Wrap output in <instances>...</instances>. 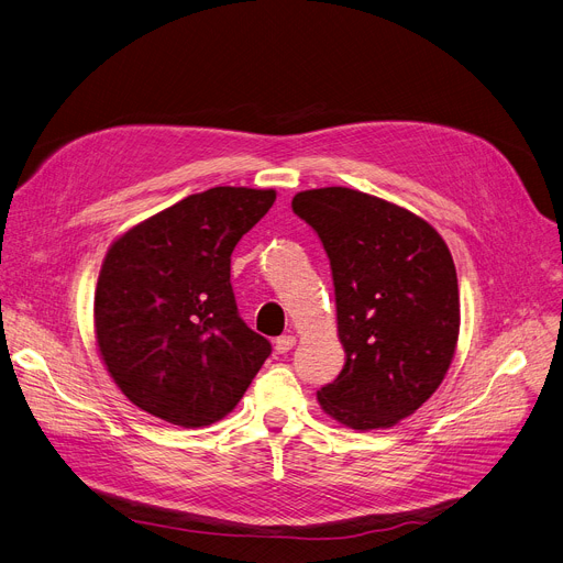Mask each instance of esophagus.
<instances>
[{"instance_id":"1","label":"esophagus","mask_w":563,"mask_h":563,"mask_svg":"<svg viewBox=\"0 0 563 563\" xmlns=\"http://www.w3.org/2000/svg\"><path fill=\"white\" fill-rule=\"evenodd\" d=\"M274 344H276L278 353H289L296 346V336L294 334H283V336H278Z\"/></svg>"}]
</instances>
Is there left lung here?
Returning <instances> with one entry per match:
<instances>
[{
    "label": "left lung",
    "instance_id": "obj_1",
    "mask_svg": "<svg viewBox=\"0 0 563 563\" xmlns=\"http://www.w3.org/2000/svg\"><path fill=\"white\" fill-rule=\"evenodd\" d=\"M291 208L328 253L346 353L319 405L353 430L391 428L439 389L455 357L453 255L426 219L351 187L298 192Z\"/></svg>",
    "mask_w": 563,
    "mask_h": 563
}]
</instances>
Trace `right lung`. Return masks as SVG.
<instances>
[{"instance_id":"1","label":"right lung","mask_w":563,"mask_h":563,"mask_svg":"<svg viewBox=\"0 0 563 563\" xmlns=\"http://www.w3.org/2000/svg\"><path fill=\"white\" fill-rule=\"evenodd\" d=\"M276 190L210 187L110 244L95 291V336L122 394L167 423L203 428L233 411L272 353L238 314L235 244Z\"/></svg>"}]
</instances>
